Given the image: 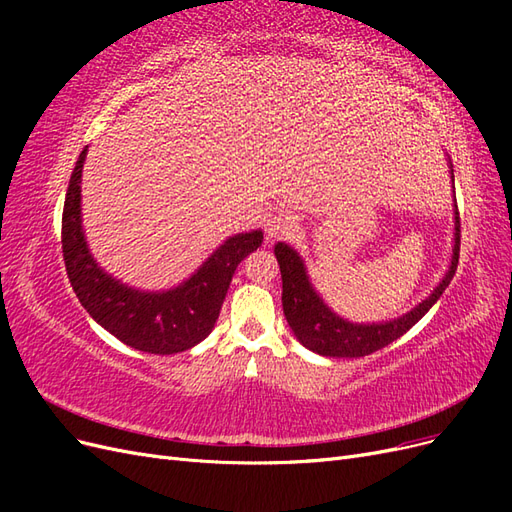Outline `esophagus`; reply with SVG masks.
Here are the masks:
<instances>
[{
  "instance_id": "34e87169",
  "label": "esophagus",
  "mask_w": 512,
  "mask_h": 512,
  "mask_svg": "<svg viewBox=\"0 0 512 512\" xmlns=\"http://www.w3.org/2000/svg\"><path fill=\"white\" fill-rule=\"evenodd\" d=\"M297 228V220H294V215L290 213H275L271 218L265 222V232H267V241H275L280 237H288L290 232Z\"/></svg>"
}]
</instances>
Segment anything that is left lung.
Returning a JSON list of instances; mask_svg holds the SVG:
<instances>
[{
  "mask_svg": "<svg viewBox=\"0 0 512 512\" xmlns=\"http://www.w3.org/2000/svg\"><path fill=\"white\" fill-rule=\"evenodd\" d=\"M448 168H451V181H453V192H455L451 160H448ZM453 207H455L453 209L455 213L453 254L444 277L438 282V286L429 292V297H425L421 303L414 305L410 312L391 320H382V322H350L339 314H335L333 309L324 303L320 292L314 288L312 280H309V273L301 254L284 241L277 243L275 258L280 262V271H282V305H284V316L290 324L294 337H297L307 350H312L320 356L356 359V356H365L393 344L397 337L410 331L414 324L429 312L433 303L442 297V292L446 290L448 284H451L453 275L457 271L461 230H459V211H457L455 198H453Z\"/></svg>",
  "mask_w": 512,
  "mask_h": 512,
  "instance_id": "8db88e82",
  "label": "left lung"
}]
</instances>
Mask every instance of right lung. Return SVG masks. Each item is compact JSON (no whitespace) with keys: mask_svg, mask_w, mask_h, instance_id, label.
I'll return each instance as SVG.
<instances>
[{"mask_svg":"<svg viewBox=\"0 0 512 512\" xmlns=\"http://www.w3.org/2000/svg\"><path fill=\"white\" fill-rule=\"evenodd\" d=\"M85 158L87 147L72 170L61 218V247L76 297L100 327L134 350L177 354L194 348L213 331L232 275L247 254L258 250L262 230L228 237L188 280L168 290L123 284L89 252L81 213Z\"/></svg>","mask_w":512,"mask_h":512,"instance_id":"obj_1","label":"right lung"}]
</instances>
